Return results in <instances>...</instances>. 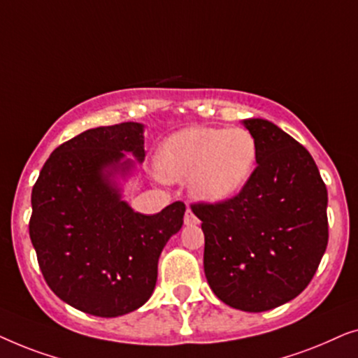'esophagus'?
I'll return each mask as SVG.
<instances>
[{"mask_svg":"<svg viewBox=\"0 0 358 358\" xmlns=\"http://www.w3.org/2000/svg\"><path fill=\"white\" fill-rule=\"evenodd\" d=\"M184 223L185 224H197L199 223V218L195 217L194 212L190 208L185 210V217H184Z\"/></svg>","mask_w":358,"mask_h":358,"instance_id":"obj_1","label":"esophagus"}]
</instances>
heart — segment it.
<instances>
[{
	"instance_id": "b5f03b06",
	"label": "heart",
	"mask_w": 358,
	"mask_h": 358,
	"mask_svg": "<svg viewBox=\"0 0 358 358\" xmlns=\"http://www.w3.org/2000/svg\"><path fill=\"white\" fill-rule=\"evenodd\" d=\"M257 164V141L246 129L190 127L168 136L156 151L155 168L169 182L189 180L200 202L231 199L249 182Z\"/></svg>"
}]
</instances>
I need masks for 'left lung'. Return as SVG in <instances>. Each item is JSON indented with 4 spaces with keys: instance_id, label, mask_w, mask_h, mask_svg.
Wrapping results in <instances>:
<instances>
[{
    "instance_id": "8db88e82",
    "label": "left lung",
    "mask_w": 358,
    "mask_h": 358,
    "mask_svg": "<svg viewBox=\"0 0 358 358\" xmlns=\"http://www.w3.org/2000/svg\"><path fill=\"white\" fill-rule=\"evenodd\" d=\"M257 166L234 197L190 208L205 234L203 268L223 303L249 313L293 300L317 271L327 238V189L305 146L264 119L243 122Z\"/></svg>"
}]
</instances>
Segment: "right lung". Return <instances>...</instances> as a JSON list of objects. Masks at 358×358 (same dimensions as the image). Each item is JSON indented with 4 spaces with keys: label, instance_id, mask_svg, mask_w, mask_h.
Segmentation results:
<instances>
[{
    "label": "right lung",
    "instance_id": "add662e5",
    "mask_svg": "<svg viewBox=\"0 0 358 358\" xmlns=\"http://www.w3.org/2000/svg\"><path fill=\"white\" fill-rule=\"evenodd\" d=\"M143 125L97 127L50 155L32 187L29 234L52 292L87 315L138 310L155 290L158 259L184 223L185 205L134 212L110 180L143 161Z\"/></svg>",
    "mask_w": 358,
    "mask_h": 358
}]
</instances>
